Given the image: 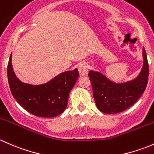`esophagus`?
<instances>
[{
  "mask_svg": "<svg viewBox=\"0 0 154 154\" xmlns=\"http://www.w3.org/2000/svg\"><path fill=\"white\" fill-rule=\"evenodd\" d=\"M78 71L79 72H80V75L82 76L87 75V74H88V65L85 63H80L78 66Z\"/></svg>",
  "mask_w": 154,
  "mask_h": 154,
  "instance_id": "esophagus-1",
  "label": "esophagus"
}]
</instances>
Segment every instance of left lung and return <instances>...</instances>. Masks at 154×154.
<instances>
[{
  "instance_id": "left-lung-1",
  "label": "left lung",
  "mask_w": 154,
  "mask_h": 154,
  "mask_svg": "<svg viewBox=\"0 0 154 154\" xmlns=\"http://www.w3.org/2000/svg\"><path fill=\"white\" fill-rule=\"evenodd\" d=\"M143 66L136 78L116 83L98 71H89L88 77L93 90V96L97 109L106 114H116L133 106L143 94L149 75L147 54L142 49Z\"/></svg>"
}]
</instances>
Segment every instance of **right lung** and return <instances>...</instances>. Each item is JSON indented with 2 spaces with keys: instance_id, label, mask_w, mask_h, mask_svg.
Segmentation results:
<instances>
[{
  "instance_id": "obj_1",
  "label": "right lung",
  "mask_w": 154,
  "mask_h": 154,
  "mask_svg": "<svg viewBox=\"0 0 154 154\" xmlns=\"http://www.w3.org/2000/svg\"><path fill=\"white\" fill-rule=\"evenodd\" d=\"M12 54L7 66V77L12 95L24 109L35 116L52 118L59 116L67 107L68 95L79 77L77 68L65 71L42 85L22 83L12 66Z\"/></svg>"
}]
</instances>
